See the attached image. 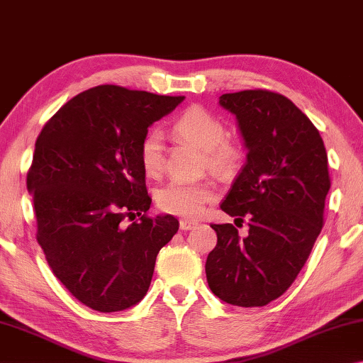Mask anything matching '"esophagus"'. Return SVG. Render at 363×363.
<instances>
[{
	"label": "esophagus",
	"mask_w": 363,
	"mask_h": 363,
	"mask_svg": "<svg viewBox=\"0 0 363 363\" xmlns=\"http://www.w3.org/2000/svg\"><path fill=\"white\" fill-rule=\"evenodd\" d=\"M194 226H196V223H193V221H189V220H180V230H183V231L193 230Z\"/></svg>",
	"instance_id": "34e87169"
}]
</instances>
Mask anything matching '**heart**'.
I'll return each instance as SVG.
<instances>
[{"label":"heart","mask_w":363,"mask_h":363,"mask_svg":"<svg viewBox=\"0 0 363 363\" xmlns=\"http://www.w3.org/2000/svg\"><path fill=\"white\" fill-rule=\"evenodd\" d=\"M174 132L188 140L196 148L206 151L207 164L217 172H231L240 157L239 150L225 142L226 127L221 121L202 106H189L174 123ZM140 161L145 174L157 177L164 167V140L159 132H151L140 146ZM215 196L208 183L172 182L159 189L156 202L161 211L183 218H198L206 202Z\"/></svg>","instance_id":"b5f03b06"}]
</instances>
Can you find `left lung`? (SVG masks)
<instances>
[{
	"instance_id": "8db88e82",
	"label": "left lung",
	"mask_w": 363,
	"mask_h": 363,
	"mask_svg": "<svg viewBox=\"0 0 363 363\" xmlns=\"http://www.w3.org/2000/svg\"><path fill=\"white\" fill-rule=\"evenodd\" d=\"M218 104L236 116L247 150L221 211L249 220V234L212 225L218 240L206 262L207 282L221 301L266 306L294 284L322 231L327 151L306 114L281 94L240 91Z\"/></svg>"
}]
</instances>
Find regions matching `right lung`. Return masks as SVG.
I'll return each mask as SVG.
<instances>
[{
    "instance_id": "right-lung-1",
    "label": "right lung",
    "mask_w": 363,
    "mask_h": 363,
    "mask_svg": "<svg viewBox=\"0 0 363 363\" xmlns=\"http://www.w3.org/2000/svg\"><path fill=\"white\" fill-rule=\"evenodd\" d=\"M183 100L97 86L63 105L36 140L27 188L38 244L54 276L94 311L142 301L159 250L178 231L172 215L145 217L151 198L140 146L148 127ZM135 214L140 221L124 227Z\"/></svg>"
}]
</instances>
